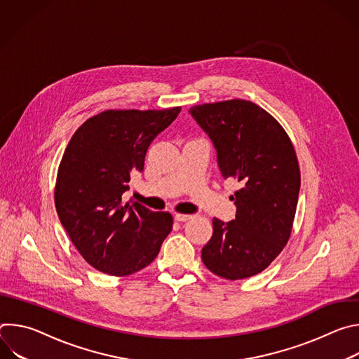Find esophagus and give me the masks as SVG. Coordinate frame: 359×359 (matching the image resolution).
I'll list each match as a JSON object with an SVG mask.
<instances>
[{
  "label": "esophagus",
  "instance_id": "1",
  "mask_svg": "<svg viewBox=\"0 0 359 359\" xmlns=\"http://www.w3.org/2000/svg\"><path fill=\"white\" fill-rule=\"evenodd\" d=\"M175 219H176L177 222H187V220L193 219V216H191V215H182V213H176V215H175Z\"/></svg>",
  "mask_w": 359,
  "mask_h": 359
}]
</instances>
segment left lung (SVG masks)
I'll return each mask as SVG.
<instances>
[{
	"label": "left lung",
	"mask_w": 359,
	"mask_h": 359,
	"mask_svg": "<svg viewBox=\"0 0 359 359\" xmlns=\"http://www.w3.org/2000/svg\"><path fill=\"white\" fill-rule=\"evenodd\" d=\"M189 114L213 142L222 177L240 184L230 197L236 219H213L201 260L227 280L259 274L291 234L301 183L291 140L271 115L248 100L197 105Z\"/></svg>",
	"instance_id": "left-lung-1"
}]
</instances>
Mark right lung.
Segmentation results:
<instances>
[{
    "instance_id": "obj_1",
    "label": "right lung",
    "mask_w": 359,
    "mask_h": 359,
    "mask_svg": "<svg viewBox=\"0 0 359 359\" xmlns=\"http://www.w3.org/2000/svg\"><path fill=\"white\" fill-rule=\"evenodd\" d=\"M163 111H107L89 118L62 156L55 206L61 224L82 257L111 276H130L149 266L172 231L168 212L123 203L142 172L149 144L179 115Z\"/></svg>"
}]
</instances>
